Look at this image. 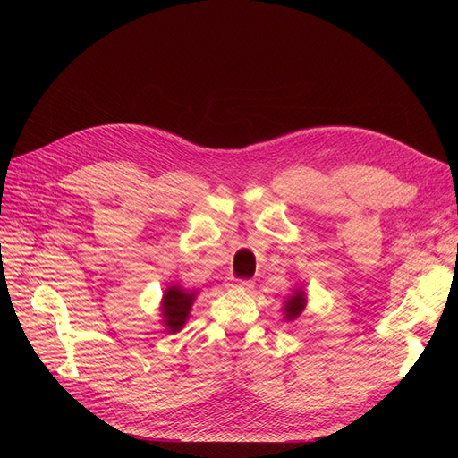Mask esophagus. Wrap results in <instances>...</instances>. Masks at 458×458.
<instances>
[{"instance_id": "obj_1", "label": "esophagus", "mask_w": 458, "mask_h": 458, "mask_svg": "<svg viewBox=\"0 0 458 458\" xmlns=\"http://www.w3.org/2000/svg\"><path fill=\"white\" fill-rule=\"evenodd\" d=\"M228 286H230V288H239V290L250 292V290L253 288V281H251V279H235V281H232Z\"/></svg>"}]
</instances>
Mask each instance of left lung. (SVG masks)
<instances>
[{"instance_id":"8db88e82","label":"left lung","mask_w":458,"mask_h":458,"mask_svg":"<svg viewBox=\"0 0 458 458\" xmlns=\"http://www.w3.org/2000/svg\"><path fill=\"white\" fill-rule=\"evenodd\" d=\"M306 306V299H304V292H295V295L286 302L284 306V313H286V318H295L301 315V311L304 310Z\"/></svg>"}]
</instances>
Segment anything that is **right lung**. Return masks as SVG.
I'll use <instances>...</instances> for the list:
<instances>
[{
  "mask_svg": "<svg viewBox=\"0 0 458 458\" xmlns=\"http://www.w3.org/2000/svg\"><path fill=\"white\" fill-rule=\"evenodd\" d=\"M193 295L195 293H188L179 286H172L166 290L165 301H163V315H165L163 322L166 326V332L174 334L182 328L193 302Z\"/></svg>",
  "mask_w": 458,
  "mask_h": 458,
  "instance_id": "1",
  "label": "right lung"
}]
</instances>
